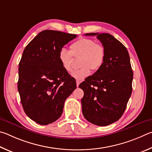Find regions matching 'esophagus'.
<instances>
[{
  "label": "esophagus",
  "mask_w": 152,
  "mask_h": 152,
  "mask_svg": "<svg viewBox=\"0 0 152 152\" xmlns=\"http://www.w3.org/2000/svg\"><path fill=\"white\" fill-rule=\"evenodd\" d=\"M76 84H77V87H79V84H80V81H79V80H77L76 81Z\"/></svg>",
  "instance_id": "1"
}]
</instances>
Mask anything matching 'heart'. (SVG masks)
I'll return each instance as SVG.
<instances>
[{"mask_svg":"<svg viewBox=\"0 0 152 152\" xmlns=\"http://www.w3.org/2000/svg\"><path fill=\"white\" fill-rule=\"evenodd\" d=\"M73 55L74 57L81 56L79 60L81 66L72 73V77L82 80L89 75L91 69L96 71L102 66L105 60V50L102 45L95 43L91 39H79L71 45L70 51L62 49L58 53V59L63 67L68 72L73 71Z\"/></svg>","mask_w":152,"mask_h":152,"instance_id":"b5f03b06","label":"heart"}]
</instances>
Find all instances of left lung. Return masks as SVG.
Masks as SVG:
<instances>
[{
  "label": "left lung",
  "mask_w": 152,
  "mask_h": 152,
  "mask_svg": "<svg viewBox=\"0 0 152 152\" xmlns=\"http://www.w3.org/2000/svg\"><path fill=\"white\" fill-rule=\"evenodd\" d=\"M97 36L105 50L102 66L85 79L82 112L87 121L106 126L120 119L132 95L133 71L126 47L109 33H87Z\"/></svg>",
  "instance_id": "left-lung-1"
}]
</instances>
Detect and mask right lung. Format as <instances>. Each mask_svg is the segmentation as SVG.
Segmentation results:
<instances>
[{"instance_id":"obj_1","label":"right lung","mask_w":152,"mask_h":152,"mask_svg":"<svg viewBox=\"0 0 152 152\" xmlns=\"http://www.w3.org/2000/svg\"><path fill=\"white\" fill-rule=\"evenodd\" d=\"M76 34L45 30L24 49L18 65V91L29 118L48 125L60 118L64 103L76 89L75 79L58 59V53Z\"/></svg>"}]
</instances>
